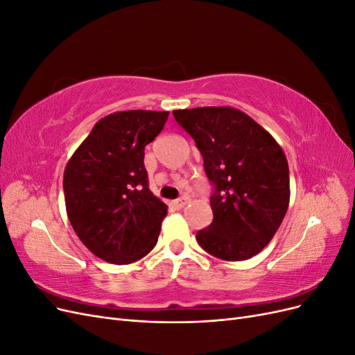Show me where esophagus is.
Here are the masks:
<instances>
[{
	"label": "esophagus",
	"instance_id": "esophagus-1",
	"mask_svg": "<svg viewBox=\"0 0 355 355\" xmlns=\"http://www.w3.org/2000/svg\"><path fill=\"white\" fill-rule=\"evenodd\" d=\"M188 202H189V197H188V196H184L182 198L173 201V206H175L176 209H184Z\"/></svg>",
	"mask_w": 355,
	"mask_h": 355
}]
</instances>
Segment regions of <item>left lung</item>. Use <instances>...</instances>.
<instances>
[{"instance_id":"left-lung-1","label":"left lung","mask_w":355,"mask_h":355,"mask_svg":"<svg viewBox=\"0 0 355 355\" xmlns=\"http://www.w3.org/2000/svg\"><path fill=\"white\" fill-rule=\"evenodd\" d=\"M173 116L196 141L214 184L213 222L197 232V241L219 259H250L272 240L286 216V154L270 132L232 106L176 110Z\"/></svg>"}]
</instances>
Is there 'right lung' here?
Segmentation results:
<instances>
[{
	"label": "right lung",
	"mask_w": 355,
	"mask_h": 355,
	"mask_svg": "<svg viewBox=\"0 0 355 355\" xmlns=\"http://www.w3.org/2000/svg\"><path fill=\"white\" fill-rule=\"evenodd\" d=\"M167 111H118L94 124L63 173L68 219L102 261L125 265L151 252L167 206L148 188L145 146Z\"/></svg>",
	"instance_id": "add662e5"
}]
</instances>
